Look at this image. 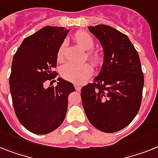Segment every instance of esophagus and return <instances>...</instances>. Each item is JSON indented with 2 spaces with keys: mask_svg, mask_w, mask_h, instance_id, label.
<instances>
[{
  "mask_svg": "<svg viewBox=\"0 0 158 158\" xmlns=\"http://www.w3.org/2000/svg\"><path fill=\"white\" fill-rule=\"evenodd\" d=\"M74 86H75V89H76L77 91H80L81 89V86L80 85L75 84V85H74Z\"/></svg>",
  "mask_w": 158,
  "mask_h": 158,
  "instance_id": "esophagus-1",
  "label": "esophagus"
}]
</instances>
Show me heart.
<instances>
[{
	"mask_svg": "<svg viewBox=\"0 0 158 158\" xmlns=\"http://www.w3.org/2000/svg\"><path fill=\"white\" fill-rule=\"evenodd\" d=\"M74 40L84 50L89 51L87 52L88 58L95 65L98 67L102 64L103 58L98 52L93 51L94 47V40L89 34L85 31H78L74 35ZM64 60V44H62L57 52V60L63 61ZM93 74V68L89 64L85 63L81 64H66L61 69V75L65 80L75 84H82L90 77Z\"/></svg>",
	"mask_w": 158,
	"mask_h": 158,
	"instance_id": "1",
	"label": "heart"
}]
</instances>
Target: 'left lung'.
<instances>
[{"label": "left lung", "mask_w": 158, "mask_h": 158, "mask_svg": "<svg viewBox=\"0 0 158 158\" xmlns=\"http://www.w3.org/2000/svg\"><path fill=\"white\" fill-rule=\"evenodd\" d=\"M104 53L94 82L82 87V105L91 124L107 133L127 127L140 110L144 75L139 55L127 35L106 25L89 27Z\"/></svg>", "instance_id": "obj_1"}]
</instances>
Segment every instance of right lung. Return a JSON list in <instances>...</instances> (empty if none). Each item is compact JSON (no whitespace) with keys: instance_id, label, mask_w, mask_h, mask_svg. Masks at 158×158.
I'll list each match as a JSON object with an SVG mask.
<instances>
[{"instance_id":"add662e5","label":"right lung","mask_w":158,"mask_h":158,"mask_svg":"<svg viewBox=\"0 0 158 158\" xmlns=\"http://www.w3.org/2000/svg\"><path fill=\"white\" fill-rule=\"evenodd\" d=\"M69 31L64 27H43L23 40L13 58V106L19 122L32 133H50L62 124L67 113L68 97L75 90L73 83L59 77L56 86L45 89L44 84L57 76L53 71L57 52Z\"/></svg>"}]
</instances>
